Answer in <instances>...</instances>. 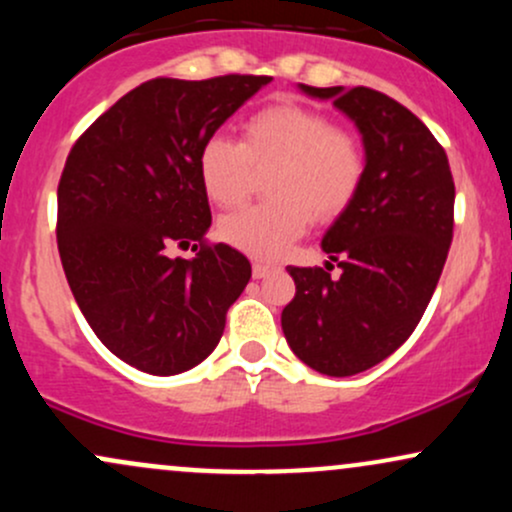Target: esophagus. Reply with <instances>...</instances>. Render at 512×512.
Here are the masks:
<instances>
[{
  "label": "esophagus",
  "instance_id": "34e87169",
  "mask_svg": "<svg viewBox=\"0 0 512 512\" xmlns=\"http://www.w3.org/2000/svg\"><path fill=\"white\" fill-rule=\"evenodd\" d=\"M272 269H274V264L255 262V264H252V276H255V279H264V276L272 272Z\"/></svg>",
  "mask_w": 512,
  "mask_h": 512
}]
</instances>
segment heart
Instances as JSON below:
<instances>
[{"mask_svg": "<svg viewBox=\"0 0 512 512\" xmlns=\"http://www.w3.org/2000/svg\"><path fill=\"white\" fill-rule=\"evenodd\" d=\"M366 146L322 110L293 101L264 105L240 127V144L214 134L199 146L197 175L219 207L250 195L255 170H269L267 195L219 221V236L252 257H279L310 219L330 223L354 204L366 180Z\"/></svg>", "mask_w": 512, "mask_h": 512, "instance_id": "b5f03b06", "label": "heart"}]
</instances>
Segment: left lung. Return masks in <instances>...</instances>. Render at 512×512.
<instances>
[{"label":"left lung","mask_w":512,"mask_h":512,"mask_svg":"<svg viewBox=\"0 0 512 512\" xmlns=\"http://www.w3.org/2000/svg\"><path fill=\"white\" fill-rule=\"evenodd\" d=\"M301 88L332 98L366 146V180L322 238L343 267H286L296 296L281 313L305 366L346 378L385 361L411 337L436 291L455 226V182L431 129L395 98L356 86Z\"/></svg>","instance_id":"left-lung-1"}]
</instances>
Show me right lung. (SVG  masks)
<instances>
[{
    "mask_svg": "<svg viewBox=\"0 0 512 512\" xmlns=\"http://www.w3.org/2000/svg\"><path fill=\"white\" fill-rule=\"evenodd\" d=\"M272 76L144 81L76 139L57 185V248L81 313L117 358L151 375L219 344L250 262L209 243L199 146ZM192 247L196 257L168 258Z\"/></svg>",
    "mask_w": 512,
    "mask_h": 512,
    "instance_id": "right-lung-1",
    "label": "right lung"
}]
</instances>
